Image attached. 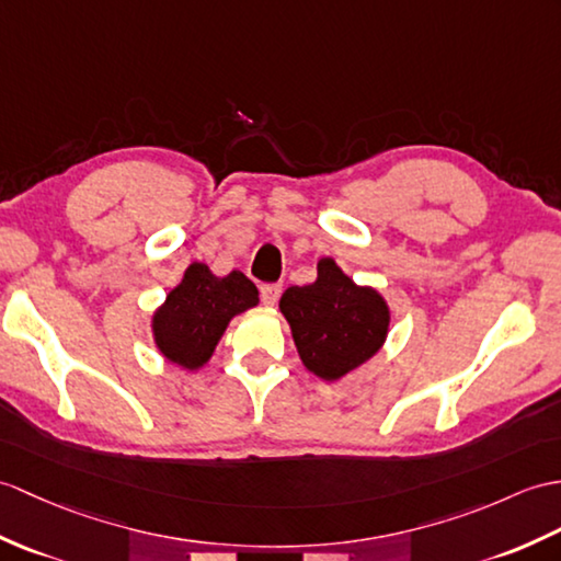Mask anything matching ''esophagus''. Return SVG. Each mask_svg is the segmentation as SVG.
<instances>
[{"instance_id": "34e87169", "label": "esophagus", "mask_w": 561, "mask_h": 561, "mask_svg": "<svg viewBox=\"0 0 561 561\" xmlns=\"http://www.w3.org/2000/svg\"><path fill=\"white\" fill-rule=\"evenodd\" d=\"M279 294H282L279 284H260V298H263L265 306H275Z\"/></svg>"}]
</instances>
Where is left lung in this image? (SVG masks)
<instances>
[{
    "label": "left lung",
    "instance_id": "obj_1",
    "mask_svg": "<svg viewBox=\"0 0 561 561\" xmlns=\"http://www.w3.org/2000/svg\"><path fill=\"white\" fill-rule=\"evenodd\" d=\"M279 310L304 366L328 382L370 360L389 332V306L380 291L358 286L332 257L320 260L316 282L289 286Z\"/></svg>",
    "mask_w": 561,
    "mask_h": 561
}]
</instances>
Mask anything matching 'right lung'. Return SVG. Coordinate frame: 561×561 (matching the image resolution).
Returning <instances> with one entry per match:
<instances>
[{"mask_svg": "<svg viewBox=\"0 0 561 561\" xmlns=\"http://www.w3.org/2000/svg\"><path fill=\"white\" fill-rule=\"evenodd\" d=\"M257 306L255 284L233 270L217 277L205 263H191L167 301L154 310L152 336L160 354L186 370L213 358L233 316Z\"/></svg>", "mask_w": 561, "mask_h": 561, "instance_id": "1", "label": "right lung"}]
</instances>
